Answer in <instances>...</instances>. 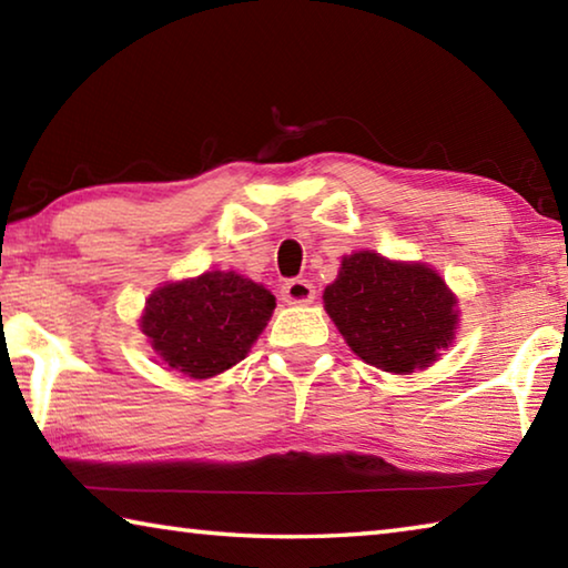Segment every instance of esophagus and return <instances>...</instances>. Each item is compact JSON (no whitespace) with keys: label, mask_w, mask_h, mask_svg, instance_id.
Returning <instances> with one entry per match:
<instances>
[{"label":"esophagus","mask_w":568,"mask_h":568,"mask_svg":"<svg viewBox=\"0 0 568 568\" xmlns=\"http://www.w3.org/2000/svg\"><path fill=\"white\" fill-rule=\"evenodd\" d=\"M283 301L285 303H293V305H305V303H313L315 297V287L313 283L303 281V277H295V281H287L283 285Z\"/></svg>","instance_id":"1"}]
</instances>
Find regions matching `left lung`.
Masks as SVG:
<instances>
[{"label":"left lung","mask_w":568,"mask_h":568,"mask_svg":"<svg viewBox=\"0 0 568 568\" xmlns=\"http://www.w3.org/2000/svg\"><path fill=\"white\" fill-rule=\"evenodd\" d=\"M325 311L353 353L388 373H413L454 341L456 297L436 271L361 250L343 257Z\"/></svg>","instance_id":"1"}]
</instances>
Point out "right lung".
Returning <instances> with one entry per match:
<instances>
[{
  "label": "right lung",
  "mask_w": 568,
  "mask_h": 568,
  "mask_svg": "<svg viewBox=\"0 0 568 568\" xmlns=\"http://www.w3.org/2000/svg\"><path fill=\"white\" fill-rule=\"evenodd\" d=\"M275 297L237 273H203L150 295L142 333L170 368L210 378L243 361L271 321Z\"/></svg>",
  "instance_id": "obj_1"
}]
</instances>
